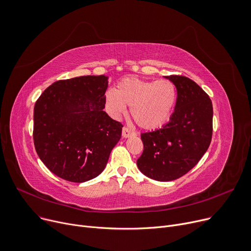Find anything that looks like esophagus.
<instances>
[{"mask_svg":"<svg viewBox=\"0 0 251 251\" xmlns=\"http://www.w3.org/2000/svg\"><path fill=\"white\" fill-rule=\"evenodd\" d=\"M136 135V133L134 131H132V130H130L129 128L127 127H124L123 130H122V136L124 138H127V137H131V136H134Z\"/></svg>","mask_w":251,"mask_h":251,"instance_id":"obj_1","label":"esophagus"}]
</instances>
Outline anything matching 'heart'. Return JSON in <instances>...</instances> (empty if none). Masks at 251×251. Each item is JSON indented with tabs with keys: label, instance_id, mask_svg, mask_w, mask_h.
Segmentation results:
<instances>
[{
	"label": "heart",
	"instance_id": "heart-1",
	"mask_svg": "<svg viewBox=\"0 0 251 251\" xmlns=\"http://www.w3.org/2000/svg\"><path fill=\"white\" fill-rule=\"evenodd\" d=\"M177 100L176 87L170 80H143L134 77L120 81L105 94V106L120 118L130 106V115L143 129L154 130L168 122Z\"/></svg>",
	"mask_w": 251,
	"mask_h": 251
}]
</instances>
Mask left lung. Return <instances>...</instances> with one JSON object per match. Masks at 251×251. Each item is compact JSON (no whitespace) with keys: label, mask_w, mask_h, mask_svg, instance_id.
<instances>
[{"label":"left lung","mask_w":251,"mask_h":251,"mask_svg":"<svg viewBox=\"0 0 251 251\" xmlns=\"http://www.w3.org/2000/svg\"><path fill=\"white\" fill-rule=\"evenodd\" d=\"M176 87L177 100L170 121L141 133L144 151L138 169L158 181H170L189 172L208 150L212 137L213 108L209 96L193 80L166 75Z\"/></svg>","instance_id":"1"}]
</instances>
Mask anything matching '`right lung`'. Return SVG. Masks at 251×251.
<instances>
[{"label":"right lung","mask_w":251,"mask_h":251,"mask_svg":"<svg viewBox=\"0 0 251 251\" xmlns=\"http://www.w3.org/2000/svg\"><path fill=\"white\" fill-rule=\"evenodd\" d=\"M107 77L82 75L54 82L34 108V144L45 166L72 182L103 171L123 125L104 111Z\"/></svg>","instance_id":"right-lung-1"}]
</instances>
